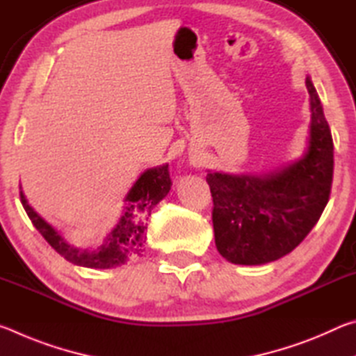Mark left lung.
<instances>
[{
	"label": "left lung",
	"mask_w": 356,
	"mask_h": 356,
	"mask_svg": "<svg viewBox=\"0 0 356 356\" xmlns=\"http://www.w3.org/2000/svg\"><path fill=\"white\" fill-rule=\"evenodd\" d=\"M311 122L301 156L262 174L207 172L215 245L226 261L262 265L303 242L327 206L333 182V138L311 76Z\"/></svg>",
	"instance_id": "1"
}]
</instances>
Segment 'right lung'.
<instances>
[{
    "instance_id": "right-lung-1",
    "label": "right lung",
    "mask_w": 356,
    "mask_h": 356,
    "mask_svg": "<svg viewBox=\"0 0 356 356\" xmlns=\"http://www.w3.org/2000/svg\"><path fill=\"white\" fill-rule=\"evenodd\" d=\"M171 185L166 163L141 172L124 197V206L120 209L116 225L97 248H78L70 245L61 231L47 222L29 206L22 186L20 197L34 227L65 261L88 268H113L127 264L134 256L141 254L143 245L146 242L144 231L147 229L150 212L170 193Z\"/></svg>"
}]
</instances>
